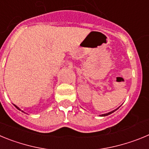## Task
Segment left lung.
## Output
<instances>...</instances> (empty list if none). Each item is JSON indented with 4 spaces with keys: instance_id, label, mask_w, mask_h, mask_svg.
Masks as SVG:
<instances>
[{
    "instance_id": "8db88e82",
    "label": "left lung",
    "mask_w": 149,
    "mask_h": 149,
    "mask_svg": "<svg viewBox=\"0 0 149 149\" xmlns=\"http://www.w3.org/2000/svg\"><path fill=\"white\" fill-rule=\"evenodd\" d=\"M116 110H117V109H116ZM116 110H113V111H111V112H109V113H107L101 114V115H100V116H108V115H110V114L113 113V112H115Z\"/></svg>"
}]
</instances>
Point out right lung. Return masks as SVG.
<instances>
[{
	"mask_svg": "<svg viewBox=\"0 0 149 149\" xmlns=\"http://www.w3.org/2000/svg\"><path fill=\"white\" fill-rule=\"evenodd\" d=\"M14 105H15V104H14ZM15 107H16V108H17V109H18V110H21V109H20V108H19V107H17V106H16V105H15Z\"/></svg>",
	"mask_w": 149,
	"mask_h": 149,
	"instance_id": "1",
	"label": "right lung"
}]
</instances>
